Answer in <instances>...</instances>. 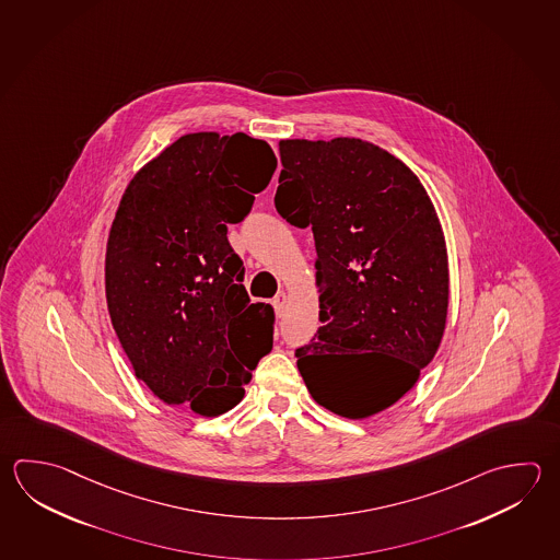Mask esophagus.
<instances>
[{"instance_id":"obj_1","label":"esophagus","mask_w":560,"mask_h":560,"mask_svg":"<svg viewBox=\"0 0 560 560\" xmlns=\"http://www.w3.org/2000/svg\"><path fill=\"white\" fill-rule=\"evenodd\" d=\"M285 301H287L285 291H279V293H277V295L273 296V306H275V311H277V313H281V311H283V306H285Z\"/></svg>"}]
</instances>
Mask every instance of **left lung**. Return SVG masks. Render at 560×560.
<instances>
[{"mask_svg": "<svg viewBox=\"0 0 560 560\" xmlns=\"http://www.w3.org/2000/svg\"><path fill=\"white\" fill-rule=\"evenodd\" d=\"M275 208L311 228L318 327L296 349L311 396L349 420L390 408L440 349L450 267L442 223L401 160L360 138L279 142Z\"/></svg>", "mask_w": 560, "mask_h": 560, "instance_id": "8db88e82", "label": "left lung"}]
</instances>
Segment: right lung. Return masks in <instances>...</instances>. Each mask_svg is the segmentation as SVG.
<instances>
[{
    "label": "right lung",
    "mask_w": 560,
    "mask_h": 560,
    "mask_svg": "<svg viewBox=\"0 0 560 560\" xmlns=\"http://www.w3.org/2000/svg\"><path fill=\"white\" fill-rule=\"evenodd\" d=\"M277 168L273 150L235 132H190L130 179L108 232V315L138 381L206 418L242 401L273 349V308L252 303L228 242Z\"/></svg>",
    "instance_id": "right-lung-1"
}]
</instances>
